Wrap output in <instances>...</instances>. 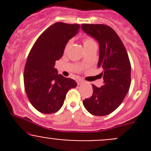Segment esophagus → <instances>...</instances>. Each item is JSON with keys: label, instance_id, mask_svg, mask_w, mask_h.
<instances>
[{"label": "esophagus", "instance_id": "obj_1", "mask_svg": "<svg viewBox=\"0 0 151 151\" xmlns=\"http://www.w3.org/2000/svg\"><path fill=\"white\" fill-rule=\"evenodd\" d=\"M83 83H84V82H83V80H80H80H77V85H81V84H83Z\"/></svg>", "mask_w": 151, "mask_h": 151}]
</instances>
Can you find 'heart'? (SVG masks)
<instances>
[{"mask_svg":"<svg viewBox=\"0 0 151 151\" xmlns=\"http://www.w3.org/2000/svg\"><path fill=\"white\" fill-rule=\"evenodd\" d=\"M70 44H71V41H69V42L66 44V47H65V50H66L67 49H68ZM83 44L85 50L96 45V42H94L93 39L91 37H90V36H85V37L83 38Z\"/></svg>","mask_w":151,"mask_h":151,"instance_id":"b5f03b06","label":"heart"}]
</instances>
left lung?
I'll list each match as a JSON object with an SVG mask.
<instances>
[{"label":"left lung","mask_w":151,"mask_h":151,"mask_svg":"<svg viewBox=\"0 0 151 151\" xmlns=\"http://www.w3.org/2000/svg\"><path fill=\"white\" fill-rule=\"evenodd\" d=\"M81 28L99 45L98 67L104 85H92L93 94L83 100L85 109L96 116H104L121 105L131 85V63L127 51L116 32L104 24H82Z\"/></svg>","instance_id":"8db88e82"}]
</instances>
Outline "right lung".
I'll use <instances>...</instances> for the list:
<instances>
[{"instance_id":"obj_1","label":"right lung","mask_w":151,"mask_h":151,"mask_svg":"<svg viewBox=\"0 0 151 151\" xmlns=\"http://www.w3.org/2000/svg\"><path fill=\"white\" fill-rule=\"evenodd\" d=\"M80 27L79 24L54 23L39 36L29 52L24 69L25 90L33 107L42 113L58 112L68 90L77 86L75 80L58 74L55 65Z\"/></svg>"}]
</instances>
